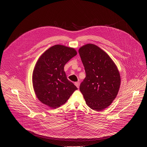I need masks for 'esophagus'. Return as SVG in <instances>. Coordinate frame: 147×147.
Returning <instances> with one entry per match:
<instances>
[{
	"label": "esophagus",
	"instance_id": "1",
	"mask_svg": "<svg viewBox=\"0 0 147 147\" xmlns=\"http://www.w3.org/2000/svg\"><path fill=\"white\" fill-rule=\"evenodd\" d=\"M74 84H75V86H76L78 88H79V87H80V83H79V82H76L74 83Z\"/></svg>",
	"mask_w": 147,
	"mask_h": 147
}]
</instances>
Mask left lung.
<instances>
[{"label":"left lung","instance_id":"1","mask_svg":"<svg viewBox=\"0 0 147 147\" xmlns=\"http://www.w3.org/2000/svg\"><path fill=\"white\" fill-rule=\"evenodd\" d=\"M78 52L86 73L80 90L87 105L100 111L110 106L118 94L119 71L110 56L94 44L83 45Z\"/></svg>","mask_w":147,"mask_h":147}]
</instances>
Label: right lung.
I'll return each mask as SVG.
<instances>
[{"mask_svg":"<svg viewBox=\"0 0 147 147\" xmlns=\"http://www.w3.org/2000/svg\"><path fill=\"white\" fill-rule=\"evenodd\" d=\"M77 54L73 48L55 45L38 59L32 73V85L40 102L52 109L65 104L77 90L67 78L64 67Z\"/></svg>","mask_w":147,"mask_h":147,"instance_id":"1","label":"right lung"}]
</instances>
